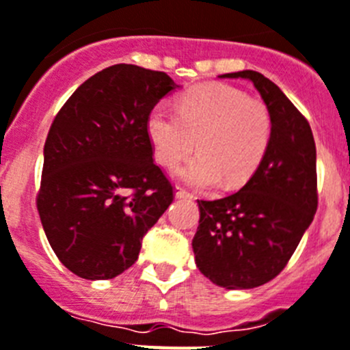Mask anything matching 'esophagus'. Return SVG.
<instances>
[{"label":"esophagus","mask_w":350,"mask_h":350,"mask_svg":"<svg viewBox=\"0 0 350 350\" xmlns=\"http://www.w3.org/2000/svg\"><path fill=\"white\" fill-rule=\"evenodd\" d=\"M174 196L178 199H192V193L189 190H185L183 187H176L174 189Z\"/></svg>","instance_id":"esophagus-1"}]
</instances>
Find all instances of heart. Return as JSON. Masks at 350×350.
<instances>
[{
    "label": "heart",
    "mask_w": 350,
    "mask_h": 350,
    "mask_svg": "<svg viewBox=\"0 0 350 350\" xmlns=\"http://www.w3.org/2000/svg\"><path fill=\"white\" fill-rule=\"evenodd\" d=\"M272 113L261 99L230 85L192 87L180 98L178 113L163 105L148 116L154 157L174 169L196 149L199 157L178 170L196 189H226L245 183L265 158L272 140Z\"/></svg>",
    "instance_id": "heart-1"
}]
</instances>
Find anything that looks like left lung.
Masks as SVG:
<instances>
[{"mask_svg":"<svg viewBox=\"0 0 350 350\" xmlns=\"http://www.w3.org/2000/svg\"><path fill=\"white\" fill-rule=\"evenodd\" d=\"M220 78L252 81L272 113L269 151L239 192L198 201L199 226L192 240L196 265L228 290L256 288L280 274L315 217L317 149L301 111L281 89L256 70Z\"/></svg>","mask_w":350,"mask_h":350,"instance_id":"1","label":"left lung"}]
</instances>
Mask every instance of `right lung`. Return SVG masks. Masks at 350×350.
<instances>
[{
    "mask_svg": "<svg viewBox=\"0 0 350 350\" xmlns=\"http://www.w3.org/2000/svg\"><path fill=\"white\" fill-rule=\"evenodd\" d=\"M178 87L165 72L117 64L81 83L53 120L37 210L72 274L111 280L130 269L174 199L152 160L148 116Z\"/></svg>",
    "mask_w": 350,
    "mask_h": 350,
    "instance_id": "1",
    "label": "right lung"
}]
</instances>
